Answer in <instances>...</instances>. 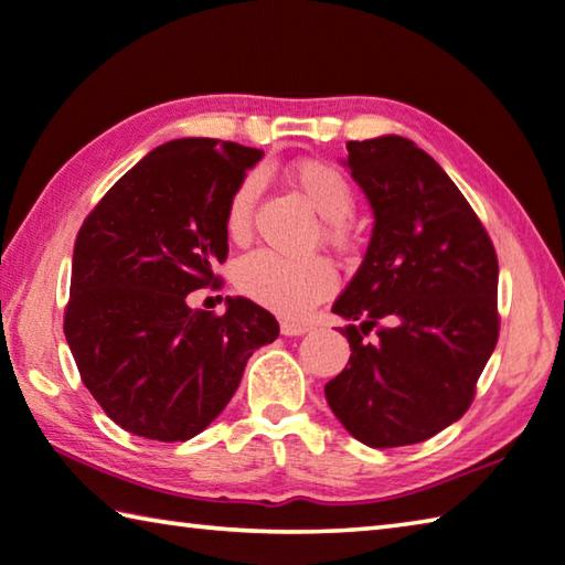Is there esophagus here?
Segmentation results:
<instances>
[{
	"label": "esophagus",
	"mask_w": 565,
	"mask_h": 565,
	"mask_svg": "<svg viewBox=\"0 0 565 565\" xmlns=\"http://www.w3.org/2000/svg\"><path fill=\"white\" fill-rule=\"evenodd\" d=\"M309 323H299V321H289V318H284L281 321V333L284 335H303L306 331H309Z\"/></svg>",
	"instance_id": "esophagus-1"
}]
</instances>
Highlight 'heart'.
<instances>
[{"label": "heart", "mask_w": 565, "mask_h": 565, "mask_svg": "<svg viewBox=\"0 0 565 565\" xmlns=\"http://www.w3.org/2000/svg\"><path fill=\"white\" fill-rule=\"evenodd\" d=\"M286 178L321 214V220H326L323 239L335 249L351 247L353 230L348 217L353 214L355 194L343 172L321 160H301L286 168ZM256 194H259V180L254 175L242 178L232 190L224 212V230L230 239L244 242L249 237ZM234 284L247 299L266 309L281 316H301L335 291L338 274L323 256L286 259L276 252L259 249L239 262Z\"/></svg>", "instance_id": "heart-1"}]
</instances>
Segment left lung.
Listing matches in <instances>:
<instances>
[{"label":"left lung","instance_id":"1","mask_svg":"<svg viewBox=\"0 0 565 565\" xmlns=\"http://www.w3.org/2000/svg\"><path fill=\"white\" fill-rule=\"evenodd\" d=\"M375 224L333 313L351 361L326 399L358 443H425L467 413L499 341V262L484 224L413 140L348 142Z\"/></svg>","mask_w":565,"mask_h":565}]
</instances>
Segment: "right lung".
Returning a JSON list of instances; mask_svg holds the SVG:
<instances>
[{"label": "right lung", "instance_id": "1", "mask_svg": "<svg viewBox=\"0 0 565 565\" xmlns=\"http://www.w3.org/2000/svg\"><path fill=\"white\" fill-rule=\"evenodd\" d=\"M264 152L180 138L148 152L81 224L64 333L81 381L128 433L184 443L237 393L249 355L279 335L249 299L190 309L227 259L224 212Z\"/></svg>", "mask_w": 565, "mask_h": 565}]
</instances>
